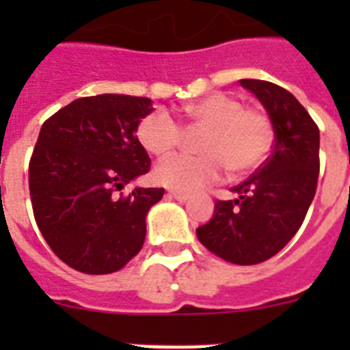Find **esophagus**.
Returning <instances> with one entry per match:
<instances>
[{"label":"esophagus","instance_id":"obj_1","mask_svg":"<svg viewBox=\"0 0 350 350\" xmlns=\"http://www.w3.org/2000/svg\"><path fill=\"white\" fill-rule=\"evenodd\" d=\"M168 194L178 202H185V200H189V193H185V191H178V189H170Z\"/></svg>","mask_w":350,"mask_h":350}]
</instances>
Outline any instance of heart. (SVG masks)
I'll return each mask as SVG.
<instances>
[{"label":"heart","instance_id":"obj_1","mask_svg":"<svg viewBox=\"0 0 350 350\" xmlns=\"http://www.w3.org/2000/svg\"><path fill=\"white\" fill-rule=\"evenodd\" d=\"M184 113L193 128L203 129L198 140L202 154H177L161 161L154 170L159 184L193 191L215 182L224 168L231 175L254 172L271 147L270 117L259 108H245L233 96L210 94L191 101ZM137 137L148 154L165 157L182 140V128L170 113L157 110L140 120Z\"/></svg>","mask_w":350,"mask_h":350}]
</instances>
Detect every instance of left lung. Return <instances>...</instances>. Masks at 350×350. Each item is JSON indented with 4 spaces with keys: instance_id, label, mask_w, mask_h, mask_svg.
<instances>
[{
    "instance_id": "left-lung-1",
    "label": "left lung",
    "mask_w": 350,
    "mask_h": 350,
    "mask_svg": "<svg viewBox=\"0 0 350 350\" xmlns=\"http://www.w3.org/2000/svg\"><path fill=\"white\" fill-rule=\"evenodd\" d=\"M261 101L275 131L273 152L245 182L237 200L215 202L213 217L198 240L233 265H258L295 237L315 196L319 178V128L295 96L277 83L243 79Z\"/></svg>"
}]
</instances>
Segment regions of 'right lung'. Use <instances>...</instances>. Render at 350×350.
I'll return each mask as SVG.
<instances>
[{"mask_svg":"<svg viewBox=\"0 0 350 350\" xmlns=\"http://www.w3.org/2000/svg\"><path fill=\"white\" fill-rule=\"evenodd\" d=\"M152 100L79 98L49 117L29 161V194L45 242L68 267L105 275L126 267L145 240V217L163 187L126 184L150 170L137 128Z\"/></svg>","mask_w":350,"mask_h":350,"instance_id":"1","label":"right lung"}]
</instances>
